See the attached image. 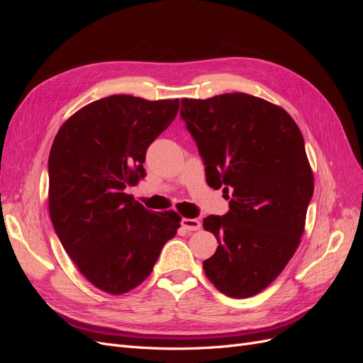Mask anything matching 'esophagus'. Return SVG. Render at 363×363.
I'll use <instances>...</instances> for the list:
<instances>
[{
    "mask_svg": "<svg viewBox=\"0 0 363 363\" xmlns=\"http://www.w3.org/2000/svg\"><path fill=\"white\" fill-rule=\"evenodd\" d=\"M182 227L188 232H196V230L201 228V223L195 218H183L182 219Z\"/></svg>",
    "mask_w": 363,
    "mask_h": 363,
    "instance_id": "34e87169",
    "label": "esophagus"
}]
</instances>
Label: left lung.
<instances>
[{
    "mask_svg": "<svg viewBox=\"0 0 363 363\" xmlns=\"http://www.w3.org/2000/svg\"><path fill=\"white\" fill-rule=\"evenodd\" d=\"M186 123L213 189L232 191L230 211L203 227L218 239L203 262L218 291L247 298L279 277L298 248L313 172L303 135L280 106L248 94L182 100Z\"/></svg>",
    "mask_w": 363,
    "mask_h": 363,
    "instance_id": "1",
    "label": "left lung"
}]
</instances>
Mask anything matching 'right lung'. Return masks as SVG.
<instances>
[{
	"instance_id": "add662e5",
	"label": "right lung",
	"mask_w": 363,
	"mask_h": 363,
	"mask_svg": "<svg viewBox=\"0 0 363 363\" xmlns=\"http://www.w3.org/2000/svg\"><path fill=\"white\" fill-rule=\"evenodd\" d=\"M179 107V100L112 95L82 107L54 138L52 227L79 271L107 294L139 286L180 227L179 213L150 212L124 192L144 179L147 148Z\"/></svg>"
}]
</instances>
